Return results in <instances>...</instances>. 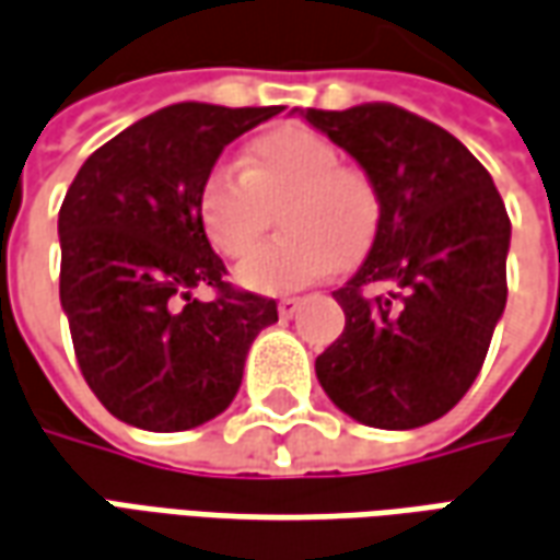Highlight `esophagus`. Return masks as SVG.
Returning <instances> with one entry per match:
<instances>
[{"label": "esophagus", "instance_id": "obj_1", "mask_svg": "<svg viewBox=\"0 0 560 560\" xmlns=\"http://www.w3.org/2000/svg\"><path fill=\"white\" fill-rule=\"evenodd\" d=\"M299 311H302V299H280V304H277V314L283 319H292Z\"/></svg>", "mask_w": 560, "mask_h": 560}]
</instances>
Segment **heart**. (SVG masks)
I'll return each instance as SVG.
<instances>
[{
  "instance_id": "1",
  "label": "heart",
  "mask_w": 560,
  "mask_h": 560,
  "mask_svg": "<svg viewBox=\"0 0 560 560\" xmlns=\"http://www.w3.org/2000/svg\"><path fill=\"white\" fill-rule=\"evenodd\" d=\"M284 200L287 238L252 248L267 207ZM198 219L215 253L241 258L237 283L249 292H292L353 261L372 243L381 198L360 170L341 167L326 137L302 125L268 130L249 142L241 170L213 167L200 185Z\"/></svg>"
}]
</instances>
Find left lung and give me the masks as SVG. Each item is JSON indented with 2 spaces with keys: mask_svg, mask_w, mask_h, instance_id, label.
I'll return each mask as SVG.
<instances>
[{
  "mask_svg": "<svg viewBox=\"0 0 560 560\" xmlns=\"http://www.w3.org/2000/svg\"><path fill=\"white\" fill-rule=\"evenodd\" d=\"M295 112L381 198L369 256L331 292L347 323L317 357L319 384L365 427L433 423L472 387L506 307L503 198L464 142L399 106Z\"/></svg>",
  "mask_w": 560,
  "mask_h": 560,
  "instance_id": "obj_1",
  "label": "left lung"
}]
</instances>
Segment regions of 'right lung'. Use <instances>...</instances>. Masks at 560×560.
Wrapping results in <instances>:
<instances>
[{"mask_svg":"<svg viewBox=\"0 0 560 560\" xmlns=\"http://www.w3.org/2000/svg\"><path fill=\"white\" fill-rule=\"evenodd\" d=\"M283 106L173 103L88 158L60 215V304L88 387L149 433L191 430L237 396L277 302L225 283L198 219L222 149ZM217 289L215 303L194 299Z\"/></svg>","mask_w":560,"mask_h":560,"instance_id":"obj_1","label":"right lung"}]
</instances>
